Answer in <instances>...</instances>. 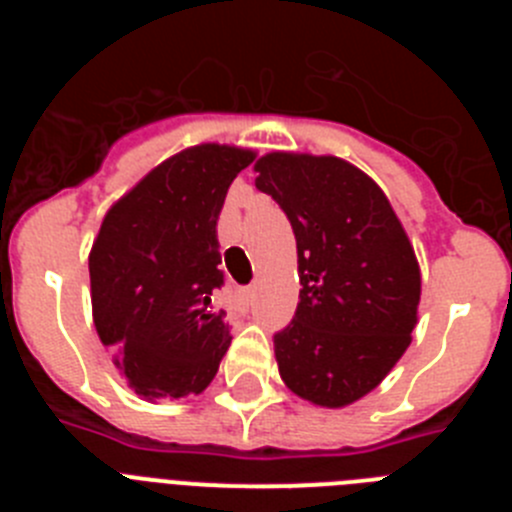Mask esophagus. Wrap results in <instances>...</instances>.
I'll return each instance as SVG.
<instances>
[{
	"mask_svg": "<svg viewBox=\"0 0 512 512\" xmlns=\"http://www.w3.org/2000/svg\"><path fill=\"white\" fill-rule=\"evenodd\" d=\"M238 302H241L243 307H248L253 302V289H241V295H238Z\"/></svg>",
	"mask_w": 512,
	"mask_h": 512,
	"instance_id": "34e87169",
	"label": "esophagus"
}]
</instances>
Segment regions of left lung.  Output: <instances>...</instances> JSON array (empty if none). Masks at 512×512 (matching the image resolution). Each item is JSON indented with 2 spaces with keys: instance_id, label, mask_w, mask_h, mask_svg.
<instances>
[{
  "instance_id": "left-lung-1",
  "label": "left lung",
  "mask_w": 512,
  "mask_h": 512,
  "mask_svg": "<svg viewBox=\"0 0 512 512\" xmlns=\"http://www.w3.org/2000/svg\"><path fill=\"white\" fill-rule=\"evenodd\" d=\"M253 169L297 238L300 302L274 336L279 374L302 400L346 408L410 346L420 269L372 176L336 156L266 153Z\"/></svg>"
}]
</instances>
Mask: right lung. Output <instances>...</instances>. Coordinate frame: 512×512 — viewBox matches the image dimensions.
I'll list each match as a JSON object with an SVG mask.
<instances>
[{"label":"right lung","instance_id":"right-lung-1","mask_svg":"<svg viewBox=\"0 0 512 512\" xmlns=\"http://www.w3.org/2000/svg\"><path fill=\"white\" fill-rule=\"evenodd\" d=\"M248 148L202 143L148 171L104 215L89 253L99 341L146 400L200 395L230 346L217 217Z\"/></svg>","mask_w":512,"mask_h":512}]
</instances>
